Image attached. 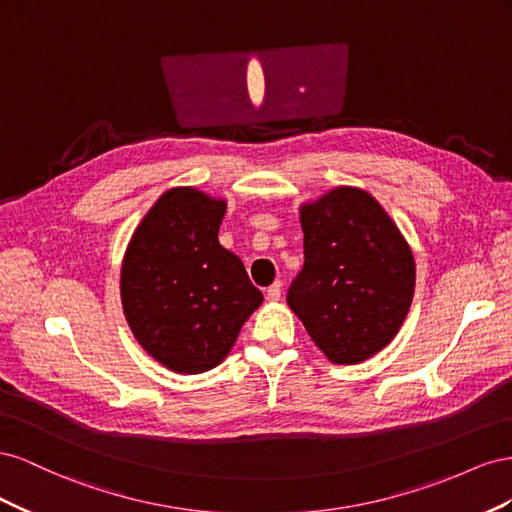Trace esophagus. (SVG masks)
I'll return each instance as SVG.
<instances>
[{"instance_id": "esophagus-1", "label": "esophagus", "mask_w": 512, "mask_h": 512, "mask_svg": "<svg viewBox=\"0 0 512 512\" xmlns=\"http://www.w3.org/2000/svg\"><path fill=\"white\" fill-rule=\"evenodd\" d=\"M281 281H274L270 287H268V291H266V296H268V300L270 302H276V300H279L281 298Z\"/></svg>"}]
</instances>
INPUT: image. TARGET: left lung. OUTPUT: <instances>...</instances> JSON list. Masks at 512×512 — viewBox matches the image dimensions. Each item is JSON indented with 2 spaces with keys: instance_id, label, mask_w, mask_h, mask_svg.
<instances>
[{
  "instance_id": "left-lung-1",
  "label": "left lung",
  "mask_w": 512,
  "mask_h": 512,
  "mask_svg": "<svg viewBox=\"0 0 512 512\" xmlns=\"http://www.w3.org/2000/svg\"><path fill=\"white\" fill-rule=\"evenodd\" d=\"M304 268L287 291L313 343L334 364L375 356L412 306V248L379 201L337 186L300 206Z\"/></svg>"
}]
</instances>
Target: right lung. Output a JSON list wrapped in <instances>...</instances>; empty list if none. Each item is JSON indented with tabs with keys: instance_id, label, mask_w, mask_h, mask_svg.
I'll use <instances>...</instances> for the list:
<instances>
[{
	"instance_id": "1",
	"label": "right lung",
	"mask_w": 512,
	"mask_h": 512,
	"mask_svg": "<svg viewBox=\"0 0 512 512\" xmlns=\"http://www.w3.org/2000/svg\"><path fill=\"white\" fill-rule=\"evenodd\" d=\"M225 199L169 188L141 218L122 272V309L137 343L173 373L214 369L264 302L238 255L218 242Z\"/></svg>"
}]
</instances>
